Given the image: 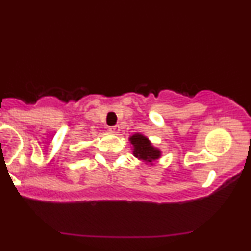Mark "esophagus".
I'll return each instance as SVG.
<instances>
[{"label": "esophagus", "mask_w": 251, "mask_h": 251, "mask_svg": "<svg viewBox=\"0 0 251 251\" xmlns=\"http://www.w3.org/2000/svg\"><path fill=\"white\" fill-rule=\"evenodd\" d=\"M108 129H109V132H112V133H119L120 127L118 125H114V126H109Z\"/></svg>", "instance_id": "obj_1"}]
</instances>
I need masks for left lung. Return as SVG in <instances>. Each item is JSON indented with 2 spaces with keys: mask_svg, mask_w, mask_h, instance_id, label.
Returning a JSON list of instances; mask_svg holds the SVG:
<instances>
[{
  "mask_svg": "<svg viewBox=\"0 0 251 251\" xmlns=\"http://www.w3.org/2000/svg\"><path fill=\"white\" fill-rule=\"evenodd\" d=\"M131 144L133 145V154L139 159L145 160L146 163H152L160 157V151L153 148L150 140L143 134L135 133L129 138Z\"/></svg>",
  "mask_w": 251,
  "mask_h": 251,
  "instance_id": "obj_1",
  "label": "left lung"
}]
</instances>
